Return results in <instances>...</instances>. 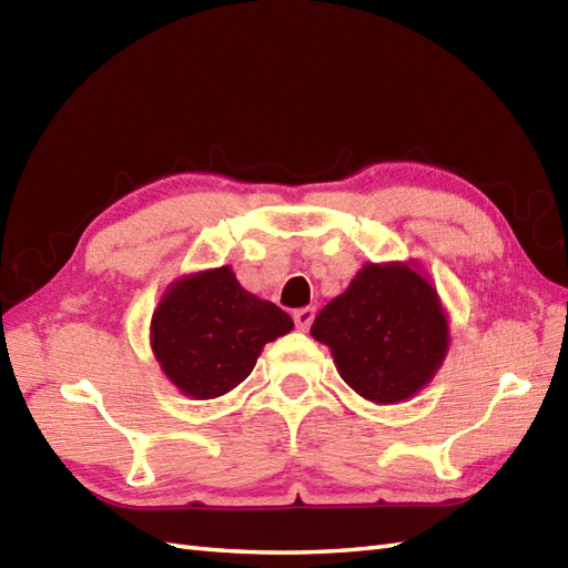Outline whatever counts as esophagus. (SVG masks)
<instances>
[{"label": "esophagus", "instance_id": "1", "mask_svg": "<svg viewBox=\"0 0 568 568\" xmlns=\"http://www.w3.org/2000/svg\"><path fill=\"white\" fill-rule=\"evenodd\" d=\"M293 317H295V327H297L300 332H307V329L312 327V322H315V307L297 310Z\"/></svg>", "mask_w": 568, "mask_h": 568}]
</instances>
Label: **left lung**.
Masks as SVG:
<instances>
[{"label":"left lung","mask_w":568,"mask_h":568,"mask_svg":"<svg viewBox=\"0 0 568 568\" xmlns=\"http://www.w3.org/2000/svg\"><path fill=\"white\" fill-rule=\"evenodd\" d=\"M310 334L332 348L348 388L378 405L419 393L449 348L442 300L415 263H366Z\"/></svg>","instance_id":"8db88e82"}]
</instances>
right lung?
Segmentation results:
<instances>
[{"label":"right lung","instance_id":"right-lung-1","mask_svg":"<svg viewBox=\"0 0 568 568\" xmlns=\"http://www.w3.org/2000/svg\"><path fill=\"white\" fill-rule=\"evenodd\" d=\"M291 329L287 312L244 291L222 265L168 287L151 320V348L180 393L212 400L246 381L263 346Z\"/></svg>","mask_w":568,"mask_h":568}]
</instances>
